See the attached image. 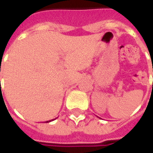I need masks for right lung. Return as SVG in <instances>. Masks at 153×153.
<instances>
[{"mask_svg":"<svg viewBox=\"0 0 153 153\" xmlns=\"http://www.w3.org/2000/svg\"><path fill=\"white\" fill-rule=\"evenodd\" d=\"M56 118H57V117H56ZM53 120H54V119H52V120H49V121H46V122H47V123H48V122H51V121H53Z\"/></svg>","mask_w":153,"mask_h":153,"instance_id":"1","label":"right lung"}]
</instances>
